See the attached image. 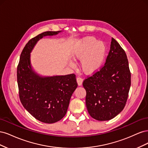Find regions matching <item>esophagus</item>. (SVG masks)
Wrapping results in <instances>:
<instances>
[{
	"label": "esophagus",
	"instance_id": "34e87169",
	"mask_svg": "<svg viewBox=\"0 0 148 148\" xmlns=\"http://www.w3.org/2000/svg\"><path fill=\"white\" fill-rule=\"evenodd\" d=\"M77 83H78V86H81V85H82V83H83V79L82 78L78 77V78H77Z\"/></svg>",
	"mask_w": 148,
	"mask_h": 148
}]
</instances>
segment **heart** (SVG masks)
<instances>
[{"mask_svg": "<svg viewBox=\"0 0 148 148\" xmlns=\"http://www.w3.org/2000/svg\"><path fill=\"white\" fill-rule=\"evenodd\" d=\"M106 53V46L95 38L89 36L79 41L72 52L75 60H81V69L85 74L91 75L96 72L104 62ZM71 67L75 64L70 62Z\"/></svg>", "mask_w": 148, "mask_h": 148, "instance_id": "b5f03b06", "label": "heart"}]
</instances>
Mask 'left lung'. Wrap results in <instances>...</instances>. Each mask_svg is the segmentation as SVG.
<instances>
[{"instance_id": "1", "label": "left lung", "mask_w": 148, "mask_h": 148, "mask_svg": "<svg viewBox=\"0 0 148 148\" xmlns=\"http://www.w3.org/2000/svg\"><path fill=\"white\" fill-rule=\"evenodd\" d=\"M88 113L97 120L114 118L126 104L131 86V73L126 53L112 38L106 63L99 71L85 79Z\"/></svg>"}]
</instances>
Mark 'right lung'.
<instances>
[{
  "label": "right lung",
  "mask_w": 148,
  "mask_h": 148,
  "mask_svg": "<svg viewBox=\"0 0 148 148\" xmlns=\"http://www.w3.org/2000/svg\"><path fill=\"white\" fill-rule=\"evenodd\" d=\"M61 31H46L30 39L22 51L17 67V82L22 105L36 119L46 123L57 122L65 115L78 84L75 74L40 76L32 69L30 53L39 39Z\"/></svg>",
  "instance_id": "1"
}]
</instances>
